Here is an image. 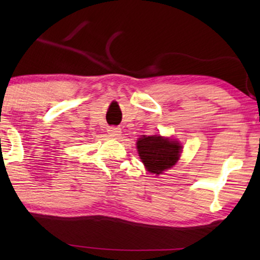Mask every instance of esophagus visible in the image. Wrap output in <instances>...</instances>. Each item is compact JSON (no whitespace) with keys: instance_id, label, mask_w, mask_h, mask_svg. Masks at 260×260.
<instances>
[{"instance_id":"1","label":"esophagus","mask_w":260,"mask_h":260,"mask_svg":"<svg viewBox=\"0 0 260 260\" xmlns=\"http://www.w3.org/2000/svg\"><path fill=\"white\" fill-rule=\"evenodd\" d=\"M108 134L113 138H119L122 135V130L118 126H110L108 129Z\"/></svg>"}]
</instances>
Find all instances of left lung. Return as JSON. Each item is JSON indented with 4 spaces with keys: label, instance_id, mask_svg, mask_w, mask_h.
<instances>
[{
    "label": "left lung",
    "instance_id": "8db88e82",
    "mask_svg": "<svg viewBox=\"0 0 260 260\" xmlns=\"http://www.w3.org/2000/svg\"><path fill=\"white\" fill-rule=\"evenodd\" d=\"M181 145L177 141L157 136H143L137 140V150L140 158L148 172L159 175L172 168L179 161Z\"/></svg>",
    "mask_w": 260,
    "mask_h": 260
}]
</instances>
